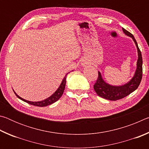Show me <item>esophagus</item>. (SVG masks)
I'll return each mask as SVG.
<instances>
[{
  "instance_id": "obj_1",
  "label": "esophagus",
  "mask_w": 149,
  "mask_h": 149,
  "mask_svg": "<svg viewBox=\"0 0 149 149\" xmlns=\"http://www.w3.org/2000/svg\"><path fill=\"white\" fill-rule=\"evenodd\" d=\"M81 64H82V65H85V64H84V63H82Z\"/></svg>"
}]
</instances>
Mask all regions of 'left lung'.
Returning a JSON list of instances; mask_svg holds the SVG:
<instances>
[{"mask_svg": "<svg viewBox=\"0 0 149 149\" xmlns=\"http://www.w3.org/2000/svg\"><path fill=\"white\" fill-rule=\"evenodd\" d=\"M122 30L126 35L132 38L136 45V47H137L138 53L137 68H136L135 74L132 79L125 84L119 85V86L108 84L103 79L100 72H98L99 76H98L97 82L94 85V90L99 97L109 100H117L129 95L137 89L141 83V79H142L143 59L141 50L139 49L137 42L133 35L124 28H122Z\"/></svg>", "mask_w": 149, "mask_h": 149, "instance_id": "obj_1", "label": "left lung"}]
</instances>
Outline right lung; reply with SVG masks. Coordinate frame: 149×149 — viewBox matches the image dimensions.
<instances>
[{
  "mask_svg": "<svg viewBox=\"0 0 149 149\" xmlns=\"http://www.w3.org/2000/svg\"><path fill=\"white\" fill-rule=\"evenodd\" d=\"M73 71V70H72ZM70 72L66 74V75H65V77H64V79H62V81L61 83V84L60 85L59 87L58 88L57 90L55 91L53 94H52L50 97H48L47 99H45L43 100H41V101H37V102H32V101H29V100H25L24 99H22V97H20L19 96L17 95L16 92L14 91V92L15 93V95L17 96V98H19V99H21L22 100H23V101L26 102L27 103H28V104H30L31 105H34V106H36V107H47V106H49L50 104H53L54 102H55L56 101H57L58 100L60 97H62V95H63V93L64 91V89H65V83H66V76L67 75L69 74Z\"/></svg>",
  "mask_w": 149,
  "mask_h": 149,
  "instance_id": "add662e5",
  "label": "right lung"
}]
</instances>
